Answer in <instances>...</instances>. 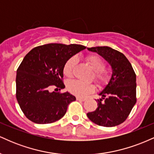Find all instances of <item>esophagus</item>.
<instances>
[{
    "label": "esophagus",
    "mask_w": 154,
    "mask_h": 154,
    "mask_svg": "<svg viewBox=\"0 0 154 154\" xmlns=\"http://www.w3.org/2000/svg\"><path fill=\"white\" fill-rule=\"evenodd\" d=\"M76 98H77V100H79V101H85V98H80V97H77Z\"/></svg>",
    "instance_id": "34e87169"
}]
</instances>
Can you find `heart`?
<instances>
[{"mask_svg": "<svg viewBox=\"0 0 154 154\" xmlns=\"http://www.w3.org/2000/svg\"><path fill=\"white\" fill-rule=\"evenodd\" d=\"M85 61L94 71L93 78L100 86H104L109 82L111 75L108 70L105 69L106 63L96 55H88ZM77 59L75 56L69 58L63 66V73L66 77H72L75 73ZM66 88L72 94L79 97H84L95 91V86L92 83H84L78 80H71L67 82Z\"/></svg>", "mask_w": 154, "mask_h": 154, "instance_id": "heart-1", "label": "heart"}]
</instances>
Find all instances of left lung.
<instances>
[{"mask_svg":"<svg viewBox=\"0 0 154 154\" xmlns=\"http://www.w3.org/2000/svg\"><path fill=\"white\" fill-rule=\"evenodd\" d=\"M110 63L112 75L106 87L96 100L98 108L87 114L93 122L100 126L114 127L123 123L136 103V75L131 63L122 53L108 46L88 48Z\"/></svg>","mask_w":154,"mask_h":154,"instance_id":"1","label":"left lung"}]
</instances>
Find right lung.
Segmentation results:
<instances>
[{
  "label": "right lung",
  "instance_id": "right-lung-1",
  "mask_svg": "<svg viewBox=\"0 0 154 154\" xmlns=\"http://www.w3.org/2000/svg\"><path fill=\"white\" fill-rule=\"evenodd\" d=\"M82 45L50 43L35 47L24 56L17 71L16 97L22 112L37 124H50L62 118L74 95L61 91L63 66L69 58L85 49Z\"/></svg>",
  "mask_w": 154,
  "mask_h": 154
}]
</instances>
